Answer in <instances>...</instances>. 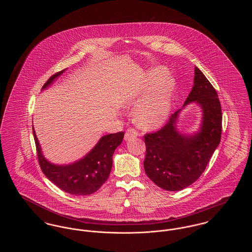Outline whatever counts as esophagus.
I'll return each instance as SVG.
<instances>
[{
	"label": "esophagus",
	"instance_id": "obj_1",
	"mask_svg": "<svg viewBox=\"0 0 252 252\" xmlns=\"http://www.w3.org/2000/svg\"><path fill=\"white\" fill-rule=\"evenodd\" d=\"M138 135H139V132L137 131L136 129L132 128V127H129V128H127L126 131V134H125V140L129 141V140H131L133 138H136Z\"/></svg>",
	"mask_w": 252,
	"mask_h": 252
}]
</instances>
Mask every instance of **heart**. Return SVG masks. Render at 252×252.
Listing matches in <instances>:
<instances>
[{
    "instance_id": "b5f03b06",
    "label": "heart",
    "mask_w": 252,
    "mask_h": 252,
    "mask_svg": "<svg viewBox=\"0 0 252 252\" xmlns=\"http://www.w3.org/2000/svg\"><path fill=\"white\" fill-rule=\"evenodd\" d=\"M174 79L162 67L144 73L132 85L126 98L127 106H136L135 120L143 127L153 128L167 118L172 104Z\"/></svg>"
}]
</instances>
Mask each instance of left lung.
I'll return each instance as SVG.
<instances>
[{
    "label": "left lung",
    "instance_id": "8db88e82",
    "mask_svg": "<svg viewBox=\"0 0 252 252\" xmlns=\"http://www.w3.org/2000/svg\"><path fill=\"white\" fill-rule=\"evenodd\" d=\"M193 101L203 111L201 128L197 133L185 136L178 132V110L160 129L144 135V171L156 185L166 191H180L198 180L220 143L221 104L216 89L196 67L193 87L184 105Z\"/></svg>",
    "mask_w": 252,
    "mask_h": 252
}]
</instances>
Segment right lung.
I'll use <instances>...</instances> for the list:
<instances>
[{"mask_svg":"<svg viewBox=\"0 0 252 252\" xmlns=\"http://www.w3.org/2000/svg\"><path fill=\"white\" fill-rule=\"evenodd\" d=\"M65 70L53 74L42 89L53 82ZM36 156L42 173L55 185L64 192L75 195H89L95 192L108 180L112 166V155L120 145L124 132L103 136L94 149L80 160L68 165H54L42 156L35 130Z\"/></svg>","mask_w":252,"mask_h":252,"instance_id":"right-lung-1","label":"right lung"}]
</instances>
